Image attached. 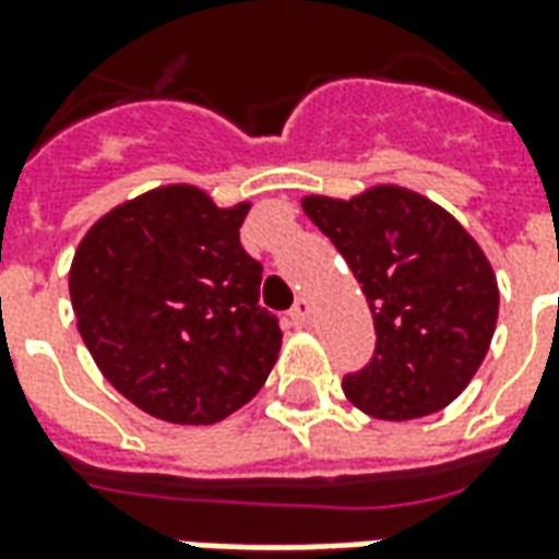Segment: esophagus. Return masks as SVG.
<instances>
[{
	"label": "esophagus",
	"mask_w": 559,
	"mask_h": 559,
	"mask_svg": "<svg viewBox=\"0 0 559 559\" xmlns=\"http://www.w3.org/2000/svg\"><path fill=\"white\" fill-rule=\"evenodd\" d=\"M289 322L296 328H305L310 322V301L308 298H298L293 310H289Z\"/></svg>",
	"instance_id": "obj_1"
}]
</instances>
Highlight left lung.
<instances>
[{"instance_id":"obj_1","label":"left lung","mask_w":559,"mask_h":559,"mask_svg":"<svg viewBox=\"0 0 559 559\" xmlns=\"http://www.w3.org/2000/svg\"><path fill=\"white\" fill-rule=\"evenodd\" d=\"M301 207L355 272L374 319V355L343 378L374 419L449 407L489 352L498 284L475 237L431 199L399 185L352 199L305 195Z\"/></svg>"}]
</instances>
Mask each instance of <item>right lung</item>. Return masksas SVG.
<instances>
[{
	"mask_svg": "<svg viewBox=\"0 0 559 559\" xmlns=\"http://www.w3.org/2000/svg\"><path fill=\"white\" fill-rule=\"evenodd\" d=\"M251 204L216 207L193 185L128 199L91 225L70 266L75 325L110 386L173 425L249 404L278 360L263 266L240 246Z\"/></svg>",
	"mask_w": 559,
	"mask_h": 559,
	"instance_id": "1",
	"label": "right lung"
}]
</instances>
